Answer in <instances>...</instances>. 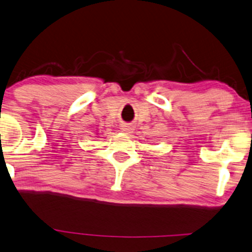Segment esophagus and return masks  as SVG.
<instances>
[{
    "label": "esophagus",
    "instance_id": "34e87169",
    "mask_svg": "<svg viewBox=\"0 0 252 252\" xmlns=\"http://www.w3.org/2000/svg\"><path fill=\"white\" fill-rule=\"evenodd\" d=\"M121 132L126 133V134H129V133L133 132V126L129 125V124H125V125L121 126Z\"/></svg>",
    "mask_w": 252,
    "mask_h": 252
}]
</instances>
